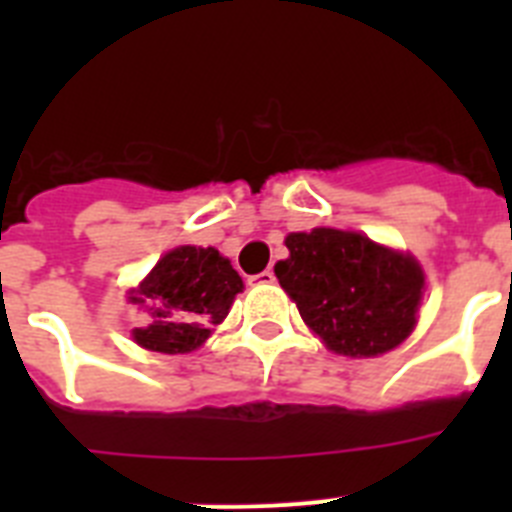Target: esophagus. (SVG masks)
<instances>
[{"label":"esophagus","instance_id":"esophagus-1","mask_svg":"<svg viewBox=\"0 0 512 512\" xmlns=\"http://www.w3.org/2000/svg\"><path fill=\"white\" fill-rule=\"evenodd\" d=\"M274 271H261V274H253V277H248V284H251V287H266V284H274Z\"/></svg>","mask_w":512,"mask_h":512}]
</instances>
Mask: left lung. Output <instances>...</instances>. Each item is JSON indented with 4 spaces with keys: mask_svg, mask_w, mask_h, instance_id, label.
<instances>
[{
    "mask_svg": "<svg viewBox=\"0 0 512 512\" xmlns=\"http://www.w3.org/2000/svg\"><path fill=\"white\" fill-rule=\"evenodd\" d=\"M284 246L289 259L274 274L330 351L369 359L413 333L425 274L410 253L336 228L289 233Z\"/></svg>",
    "mask_w": 512,
    "mask_h": 512,
    "instance_id": "1",
    "label": "left lung"
}]
</instances>
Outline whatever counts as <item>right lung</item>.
<instances>
[{
	"label": "right lung",
	"instance_id": "right-lung-1",
	"mask_svg": "<svg viewBox=\"0 0 512 512\" xmlns=\"http://www.w3.org/2000/svg\"><path fill=\"white\" fill-rule=\"evenodd\" d=\"M243 279L215 248L179 246L164 253L128 302L148 307L151 323L133 341L158 354H189L225 320Z\"/></svg>",
	"mask_w": 512,
	"mask_h": 512
}]
</instances>
